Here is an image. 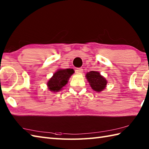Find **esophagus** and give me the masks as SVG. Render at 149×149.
I'll list each match as a JSON object with an SVG mask.
<instances>
[{
	"label": "esophagus",
	"mask_w": 149,
	"mask_h": 149,
	"mask_svg": "<svg viewBox=\"0 0 149 149\" xmlns=\"http://www.w3.org/2000/svg\"><path fill=\"white\" fill-rule=\"evenodd\" d=\"M83 72V70L82 68H77L76 70H75V72L77 74H82V72Z\"/></svg>",
	"instance_id": "obj_1"
}]
</instances>
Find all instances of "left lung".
Instances as JSON below:
<instances>
[{"label":"left lung","instance_id":"obj_1","mask_svg":"<svg viewBox=\"0 0 149 149\" xmlns=\"http://www.w3.org/2000/svg\"><path fill=\"white\" fill-rule=\"evenodd\" d=\"M86 77L93 90L99 92L106 88L107 81L100 74L99 72L91 71L87 73Z\"/></svg>","mask_w":149,"mask_h":149}]
</instances>
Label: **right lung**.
Here are the masks:
<instances>
[{"label": "right lung", "mask_w": 149, "mask_h": 149, "mask_svg": "<svg viewBox=\"0 0 149 149\" xmlns=\"http://www.w3.org/2000/svg\"><path fill=\"white\" fill-rule=\"evenodd\" d=\"M74 72V70L70 68L59 70L54 73L52 78H50V79L48 81L47 85L49 89L54 92L61 90L62 88L68 83L69 77Z\"/></svg>", "instance_id": "right-lung-1"}]
</instances>
